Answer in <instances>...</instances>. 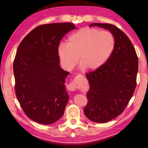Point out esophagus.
Returning <instances> with one entry per match:
<instances>
[{
  "instance_id": "34e87169",
  "label": "esophagus",
  "mask_w": 148,
  "mask_h": 148,
  "mask_svg": "<svg viewBox=\"0 0 148 148\" xmlns=\"http://www.w3.org/2000/svg\"><path fill=\"white\" fill-rule=\"evenodd\" d=\"M77 87H79V84H77V82L75 79H74L73 81L71 82V83L67 86V89L71 91H75Z\"/></svg>"
}]
</instances>
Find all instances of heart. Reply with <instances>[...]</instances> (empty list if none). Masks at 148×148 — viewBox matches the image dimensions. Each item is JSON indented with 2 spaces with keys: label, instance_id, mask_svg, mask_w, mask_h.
Masks as SVG:
<instances>
[{
  "label": "heart",
  "instance_id": "1",
  "mask_svg": "<svg viewBox=\"0 0 148 148\" xmlns=\"http://www.w3.org/2000/svg\"><path fill=\"white\" fill-rule=\"evenodd\" d=\"M116 46L114 34L108 31L84 27L69 36L67 44L57 47L60 62L66 71H71L79 61L82 69L95 71L104 65Z\"/></svg>",
  "mask_w": 148,
  "mask_h": 148
}]
</instances>
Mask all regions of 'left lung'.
Segmentation results:
<instances>
[{
  "label": "left lung",
  "mask_w": 148,
  "mask_h": 148,
  "mask_svg": "<svg viewBox=\"0 0 148 148\" xmlns=\"http://www.w3.org/2000/svg\"><path fill=\"white\" fill-rule=\"evenodd\" d=\"M108 29L116 39L112 56L101 68L87 73L89 89L84 114L96 123H106L121 114L131 97L136 86L138 59L128 36L121 29L109 23H94Z\"/></svg>",
  "instance_id": "left-lung-1"
}]
</instances>
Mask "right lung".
<instances>
[{"label":"right lung","mask_w":148,"mask_h":148,"mask_svg":"<svg viewBox=\"0 0 148 148\" xmlns=\"http://www.w3.org/2000/svg\"><path fill=\"white\" fill-rule=\"evenodd\" d=\"M71 23L39 25L27 35L14 61L15 92L26 116L44 125L62 116L69 101L64 82L69 72L59 65L57 47Z\"/></svg>","instance_id":"obj_1"}]
</instances>
